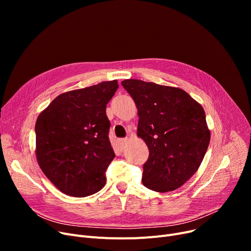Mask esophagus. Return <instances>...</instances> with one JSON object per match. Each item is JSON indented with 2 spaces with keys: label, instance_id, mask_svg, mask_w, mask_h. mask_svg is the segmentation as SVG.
Masks as SVG:
<instances>
[{
  "label": "esophagus",
  "instance_id": "obj_1",
  "mask_svg": "<svg viewBox=\"0 0 251 251\" xmlns=\"http://www.w3.org/2000/svg\"><path fill=\"white\" fill-rule=\"evenodd\" d=\"M126 141H127L126 138H120V139H118V143H119V146H120V148H123V147H124V144L126 143Z\"/></svg>",
  "mask_w": 251,
  "mask_h": 251
}]
</instances>
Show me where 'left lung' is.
I'll list each match as a JSON object with an SVG mask.
<instances>
[{
	"label": "left lung",
	"mask_w": 251,
	"mask_h": 251,
	"mask_svg": "<svg viewBox=\"0 0 251 251\" xmlns=\"http://www.w3.org/2000/svg\"><path fill=\"white\" fill-rule=\"evenodd\" d=\"M121 84L136 104L137 136L150 151L143 185L156 192L176 190L199 170L208 148L210 132L203 108L178 87L138 79Z\"/></svg>",
	"instance_id": "8db88e82"
}]
</instances>
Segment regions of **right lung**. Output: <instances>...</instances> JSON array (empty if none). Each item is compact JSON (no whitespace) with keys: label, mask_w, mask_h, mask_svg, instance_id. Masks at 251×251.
I'll return each mask as SVG.
<instances>
[{"label":"right lung","mask_w":251,"mask_h":251,"mask_svg":"<svg viewBox=\"0 0 251 251\" xmlns=\"http://www.w3.org/2000/svg\"><path fill=\"white\" fill-rule=\"evenodd\" d=\"M118 87L112 80L64 92L38 115L36 160L63 193L84 197L104 186V172L115 157L105 108Z\"/></svg>","instance_id":"right-lung-1"}]
</instances>
